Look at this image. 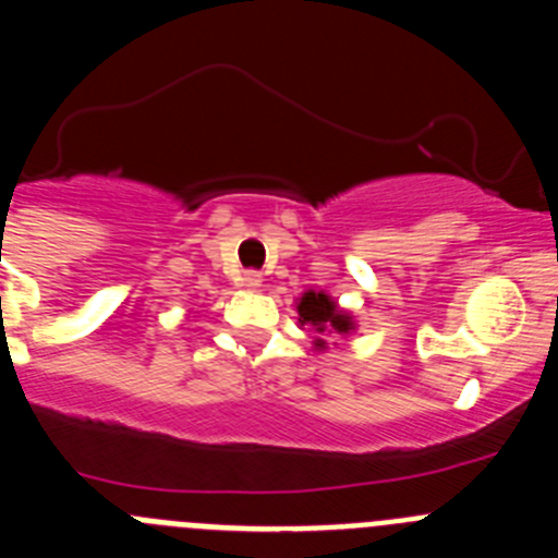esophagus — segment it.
Wrapping results in <instances>:
<instances>
[{
	"label": "esophagus",
	"mask_w": 558,
	"mask_h": 558,
	"mask_svg": "<svg viewBox=\"0 0 558 558\" xmlns=\"http://www.w3.org/2000/svg\"><path fill=\"white\" fill-rule=\"evenodd\" d=\"M240 282H243L245 288L256 290V288H259V284H263V276L256 274V270H245V274H243V279H240Z\"/></svg>",
	"instance_id": "obj_1"
}]
</instances>
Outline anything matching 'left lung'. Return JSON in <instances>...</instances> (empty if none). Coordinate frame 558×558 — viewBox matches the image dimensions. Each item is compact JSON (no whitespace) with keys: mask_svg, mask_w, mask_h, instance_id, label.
<instances>
[{"mask_svg":"<svg viewBox=\"0 0 558 558\" xmlns=\"http://www.w3.org/2000/svg\"><path fill=\"white\" fill-rule=\"evenodd\" d=\"M299 315H302L304 324H313L318 327V332L324 329H335V332L347 335L352 329V322H349V315L338 313L335 310V302H329L324 293H307L299 304Z\"/></svg>","mask_w":558,"mask_h":558,"instance_id":"1","label":"left lung"}]
</instances>
